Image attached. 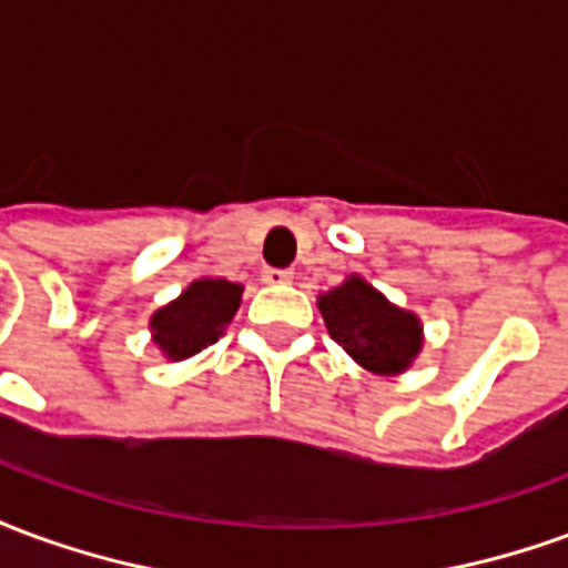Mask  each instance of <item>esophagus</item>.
<instances>
[{
    "label": "esophagus",
    "mask_w": 568,
    "mask_h": 568,
    "mask_svg": "<svg viewBox=\"0 0 568 568\" xmlns=\"http://www.w3.org/2000/svg\"><path fill=\"white\" fill-rule=\"evenodd\" d=\"M261 280L267 285H285L292 283V271H283V267H264V271H261Z\"/></svg>",
    "instance_id": "1"
}]
</instances>
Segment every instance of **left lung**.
<instances>
[{"label": "left lung", "instance_id": "8db88e82", "mask_svg": "<svg viewBox=\"0 0 568 568\" xmlns=\"http://www.w3.org/2000/svg\"><path fill=\"white\" fill-rule=\"evenodd\" d=\"M320 310L334 341L374 374L405 371L423 346L417 316L393 307L358 276L322 295Z\"/></svg>", "mask_w": 568, "mask_h": 568}]
</instances>
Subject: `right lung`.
<instances>
[{
  "label": "right lung",
  "mask_w": 568,
  "mask_h": 568,
  "mask_svg": "<svg viewBox=\"0 0 568 568\" xmlns=\"http://www.w3.org/2000/svg\"><path fill=\"white\" fill-rule=\"evenodd\" d=\"M243 285L227 280H197L175 297L173 304L154 313V344L170 358H187L203 346L219 341L227 322L234 320L240 307Z\"/></svg>",
  "instance_id": "1"
}]
</instances>
